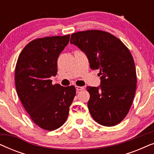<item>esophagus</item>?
<instances>
[{
	"instance_id": "1",
	"label": "esophagus",
	"mask_w": 154,
	"mask_h": 154,
	"mask_svg": "<svg viewBox=\"0 0 154 154\" xmlns=\"http://www.w3.org/2000/svg\"><path fill=\"white\" fill-rule=\"evenodd\" d=\"M85 89L84 87H81V86H75V90L76 91H81V90H83Z\"/></svg>"
}]
</instances>
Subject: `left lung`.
I'll list each match as a JSON object with an SVG mask.
<instances>
[{
	"label": "left lung",
	"mask_w": 154,
	"mask_h": 154,
	"mask_svg": "<svg viewBox=\"0 0 154 154\" xmlns=\"http://www.w3.org/2000/svg\"><path fill=\"white\" fill-rule=\"evenodd\" d=\"M70 43L86 54L90 68L100 69V85L87 87L92 117L108 127L121 123L130 110L137 87L135 66L129 50L114 35L99 30L73 33Z\"/></svg>",
	"instance_id": "1"
}]
</instances>
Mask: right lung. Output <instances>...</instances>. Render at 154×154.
Segmentation results:
<instances>
[{
    "label": "right lung",
    "mask_w": 154,
    "mask_h": 154,
    "mask_svg": "<svg viewBox=\"0 0 154 154\" xmlns=\"http://www.w3.org/2000/svg\"><path fill=\"white\" fill-rule=\"evenodd\" d=\"M70 35L33 40L25 46L15 68L19 98L32 121L40 128L54 130L66 121L75 95L74 86L52 85L57 59L68 45Z\"/></svg>",
    "instance_id": "right-lung-1"
}]
</instances>
